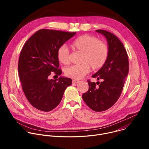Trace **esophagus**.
Here are the masks:
<instances>
[{
  "instance_id": "1",
  "label": "esophagus",
  "mask_w": 149,
  "mask_h": 149,
  "mask_svg": "<svg viewBox=\"0 0 149 149\" xmlns=\"http://www.w3.org/2000/svg\"><path fill=\"white\" fill-rule=\"evenodd\" d=\"M78 82H79V81L77 79H72V83H77Z\"/></svg>"
}]
</instances>
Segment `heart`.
Here are the masks:
<instances>
[{
	"mask_svg": "<svg viewBox=\"0 0 149 149\" xmlns=\"http://www.w3.org/2000/svg\"><path fill=\"white\" fill-rule=\"evenodd\" d=\"M72 48L82 53L79 65H73L65 70V75L74 79H81L90 70H97L102 67L109 56V47L104 42L98 40L93 36L83 35L72 42ZM58 60L62 64L70 62V52L66 45L60 46L56 52Z\"/></svg>",
	"mask_w": 149,
	"mask_h": 149,
	"instance_id": "obj_1",
	"label": "heart"
}]
</instances>
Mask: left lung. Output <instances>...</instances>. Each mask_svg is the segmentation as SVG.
I'll return each instance as SVG.
<instances>
[{"label": "left lung", "mask_w": 149, "mask_h": 149, "mask_svg": "<svg viewBox=\"0 0 149 149\" xmlns=\"http://www.w3.org/2000/svg\"><path fill=\"white\" fill-rule=\"evenodd\" d=\"M107 39L109 56L104 65L92 77L101 82L88 80L89 89L82 94V99L93 110H107L117 102L123 90L129 70L128 55L122 42L112 33L96 30Z\"/></svg>", "instance_id": "obj_1"}]
</instances>
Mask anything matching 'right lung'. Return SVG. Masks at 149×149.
Returning <instances> with one entry per match:
<instances>
[{
	"mask_svg": "<svg viewBox=\"0 0 149 149\" xmlns=\"http://www.w3.org/2000/svg\"><path fill=\"white\" fill-rule=\"evenodd\" d=\"M67 32L43 29L38 31L26 42L20 52L18 72L24 94L30 104L42 111H50L61 101L71 78L60 77L49 79L52 72L61 75L56 56L58 48L74 36Z\"/></svg>",
	"mask_w": 149,
	"mask_h": 149,
	"instance_id": "right-lung-1",
	"label": "right lung"
}]
</instances>
